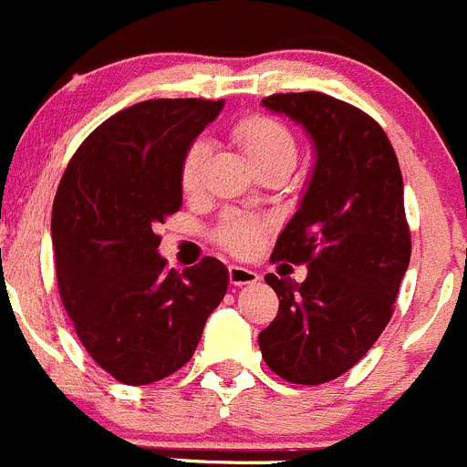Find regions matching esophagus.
I'll use <instances>...</instances> for the list:
<instances>
[{
  "label": "esophagus",
  "instance_id": "1",
  "mask_svg": "<svg viewBox=\"0 0 467 467\" xmlns=\"http://www.w3.org/2000/svg\"><path fill=\"white\" fill-rule=\"evenodd\" d=\"M258 279H261V276H258V272L249 270V267H243V265H229V281H232L234 285H249V284H256Z\"/></svg>",
  "mask_w": 467,
  "mask_h": 467
}]
</instances>
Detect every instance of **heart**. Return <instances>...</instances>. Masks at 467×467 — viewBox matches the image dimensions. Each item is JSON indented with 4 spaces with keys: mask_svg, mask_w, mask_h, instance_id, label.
Listing matches in <instances>:
<instances>
[{
    "mask_svg": "<svg viewBox=\"0 0 467 467\" xmlns=\"http://www.w3.org/2000/svg\"><path fill=\"white\" fill-rule=\"evenodd\" d=\"M234 138L256 172L275 168L288 174L297 161V140L290 129L265 115H252L235 124ZM206 159H209V145L204 140H197L188 147L182 163L183 191H195ZM258 240H261V224L254 220L232 218L220 229V243L235 254L254 252Z\"/></svg>",
    "mask_w": 467,
    "mask_h": 467,
    "instance_id": "obj_1",
    "label": "heart"
}]
</instances>
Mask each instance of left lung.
Returning <instances> with one entry per match:
<instances>
[{
	"label": "left lung",
	"instance_id": "1",
	"mask_svg": "<svg viewBox=\"0 0 467 467\" xmlns=\"http://www.w3.org/2000/svg\"><path fill=\"white\" fill-rule=\"evenodd\" d=\"M261 104L306 131L316 163L272 252L308 275L265 276L281 299L258 348L281 379L317 386L357 366L389 325L410 261L404 183L389 136L363 110L325 92Z\"/></svg>",
	"mask_w": 467,
	"mask_h": 467
}]
</instances>
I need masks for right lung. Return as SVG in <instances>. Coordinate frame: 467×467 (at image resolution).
Returning <instances> with one entry per match:
<instances>
[{
	"label": "right lung",
	"mask_w": 467,
	"mask_h": 467,
	"mask_svg": "<svg viewBox=\"0 0 467 467\" xmlns=\"http://www.w3.org/2000/svg\"><path fill=\"white\" fill-rule=\"evenodd\" d=\"M224 99H147L101 122L72 156L52 211L63 306L92 361L127 386L165 379L195 354L224 299L218 258L165 267L156 224L182 209L188 147Z\"/></svg>",
	"instance_id": "1"
}]
</instances>
